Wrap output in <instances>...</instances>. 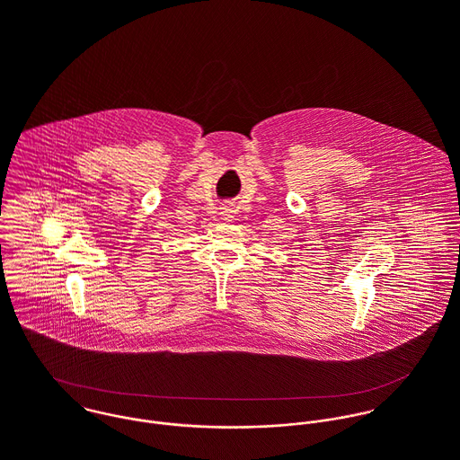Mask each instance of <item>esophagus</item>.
Here are the masks:
<instances>
[{
	"label": "esophagus",
	"mask_w": 460,
	"mask_h": 460,
	"mask_svg": "<svg viewBox=\"0 0 460 460\" xmlns=\"http://www.w3.org/2000/svg\"><path fill=\"white\" fill-rule=\"evenodd\" d=\"M221 216H223V219H225V221H230V219L234 217V210H232L230 207H223Z\"/></svg>",
	"instance_id": "obj_1"
}]
</instances>
